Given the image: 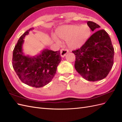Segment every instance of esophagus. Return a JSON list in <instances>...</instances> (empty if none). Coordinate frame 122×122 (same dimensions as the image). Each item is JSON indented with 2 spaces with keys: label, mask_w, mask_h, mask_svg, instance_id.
Segmentation results:
<instances>
[{
  "label": "esophagus",
  "mask_w": 122,
  "mask_h": 122,
  "mask_svg": "<svg viewBox=\"0 0 122 122\" xmlns=\"http://www.w3.org/2000/svg\"><path fill=\"white\" fill-rule=\"evenodd\" d=\"M68 52V50L67 49H62L61 50V55L62 57H64L67 53Z\"/></svg>",
  "instance_id": "34e87169"
}]
</instances>
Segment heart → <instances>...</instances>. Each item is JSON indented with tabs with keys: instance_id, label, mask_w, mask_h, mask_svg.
Masks as SVG:
<instances>
[{
	"instance_id": "1",
	"label": "heart",
	"mask_w": 122,
	"mask_h": 122,
	"mask_svg": "<svg viewBox=\"0 0 122 122\" xmlns=\"http://www.w3.org/2000/svg\"><path fill=\"white\" fill-rule=\"evenodd\" d=\"M91 33V28L87 24L64 25L56 31V35L61 39L67 41L68 46L72 49L82 46L89 38Z\"/></svg>"
}]
</instances>
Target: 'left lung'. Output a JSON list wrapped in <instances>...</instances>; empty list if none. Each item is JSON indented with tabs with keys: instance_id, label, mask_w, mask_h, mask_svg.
Listing matches in <instances>:
<instances>
[{
	"instance_id": "left-lung-1",
	"label": "left lung",
	"mask_w": 122,
	"mask_h": 122,
	"mask_svg": "<svg viewBox=\"0 0 122 122\" xmlns=\"http://www.w3.org/2000/svg\"><path fill=\"white\" fill-rule=\"evenodd\" d=\"M87 24L93 31L100 27L92 21H88ZM72 52L76 57V70L90 81L104 79L112 67L114 48L108 34L104 29L96 31L80 48Z\"/></svg>"
}]
</instances>
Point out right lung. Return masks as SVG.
Masks as SVG:
<instances>
[{
	"mask_svg": "<svg viewBox=\"0 0 122 122\" xmlns=\"http://www.w3.org/2000/svg\"><path fill=\"white\" fill-rule=\"evenodd\" d=\"M33 29L24 32L15 46L13 67L22 82L29 86L41 87L52 80L61 58L60 50L53 51L48 49H43L35 56L24 55L22 50L24 39Z\"/></svg>",
	"mask_w": 122,
	"mask_h": 122,
	"instance_id": "1",
	"label": "right lung"
}]
</instances>
